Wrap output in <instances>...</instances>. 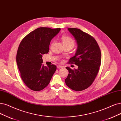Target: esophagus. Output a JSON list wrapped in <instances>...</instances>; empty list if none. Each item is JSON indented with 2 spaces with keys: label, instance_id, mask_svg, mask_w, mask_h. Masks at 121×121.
I'll return each instance as SVG.
<instances>
[{
  "label": "esophagus",
  "instance_id": "esophagus-1",
  "mask_svg": "<svg viewBox=\"0 0 121 121\" xmlns=\"http://www.w3.org/2000/svg\"><path fill=\"white\" fill-rule=\"evenodd\" d=\"M57 67L58 68H63V67L62 66H61V65H58V66H57Z\"/></svg>",
  "mask_w": 121,
  "mask_h": 121
}]
</instances>
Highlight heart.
<instances>
[{"label": "heart", "instance_id": "1", "mask_svg": "<svg viewBox=\"0 0 121 121\" xmlns=\"http://www.w3.org/2000/svg\"><path fill=\"white\" fill-rule=\"evenodd\" d=\"M61 40L64 46L69 45V46H72L73 47L74 46V45H75L74 41L73 40V39L72 38H71L70 37L68 36L63 35L61 37Z\"/></svg>", "mask_w": 121, "mask_h": 121}]
</instances>
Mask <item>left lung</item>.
Returning <instances> with one entry per match:
<instances>
[{
  "label": "left lung",
  "mask_w": 121,
  "mask_h": 121,
  "mask_svg": "<svg viewBox=\"0 0 121 121\" xmlns=\"http://www.w3.org/2000/svg\"><path fill=\"white\" fill-rule=\"evenodd\" d=\"M68 30L72 34L77 43L75 56L71 58L69 63L78 66V69L69 71L65 83L73 90L81 91L90 87L99 71L101 63V52L96 40L92 36L78 28Z\"/></svg>",
  "instance_id": "left-lung-1"
}]
</instances>
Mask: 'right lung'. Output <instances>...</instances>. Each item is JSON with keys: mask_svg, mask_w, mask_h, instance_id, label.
Wrapping results in <instances>:
<instances>
[{"mask_svg": "<svg viewBox=\"0 0 121 121\" xmlns=\"http://www.w3.org/2000/svg\"><path fill=\"white\" fill-rule=\"evenodd\" d=\"M60 30L38 28L27 35L19 44L17 64L21 79L31 90L39 91L47 87L56 70L54 65L44 66L42 57L48 53L51 40Z\"/></svg>", "mask_w": 121, "mask_h": 121, "instance_id": "1", "label": "right lung"}]
</instances>
